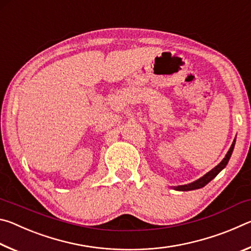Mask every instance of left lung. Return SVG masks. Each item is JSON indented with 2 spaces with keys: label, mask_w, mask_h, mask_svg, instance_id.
Wrapping results in <instances>:
<instances>
[{
  "label": "left lung",
  "mask_w": 251,
  "mask_h": 251,
  "mask_svg": "<svg viewBox=\"0 0 251 251\" xmlns=\"http://www.w3.org/2000/svg\"><path fill=\"white\" fill-rule=\"evenodd\" d=\"M236 139V138H235ZM235 142L233 141L230 148H229L228 152L225 156V158L220 161V163L216 166L215 168H212L210 172H208L206 175H203L201 178H199L196 181L194 182H190V184H187V185H181V186H177V187H174V189L176 190H180V192H187V190H195V189H199V188H202V187H205L208 182L210 180L214 179V178L218 175V174L223 171V169L226 167V165L228 164L229 159H230V156L232 154V151H233V147H235Z\"/></svg>",
  "instance_id": "obj_1"
}]
</instances>
